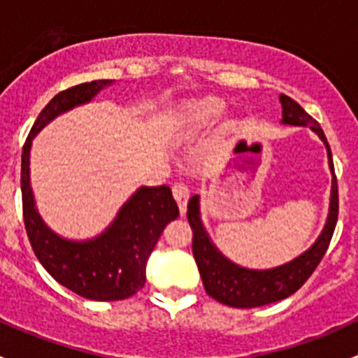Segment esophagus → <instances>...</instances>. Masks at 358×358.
<instances>
[{"label": "esophagus", "mask_w": 358, "mask_h": 358, "mask_svg": "<svg viewBox=\"0 0 358 358\" xmlns=\"http://www.w3.org/2000/svg\"><path fill=\"white\" fill-rule=\"evenodd\" d=\"M173 197L178 202L180 213L183 215V213L187 211V202H189L190 197L189 187H187L185 183H175V185H173Z\"/></svg>", "instance_id": "obj_1"}]
</instances>
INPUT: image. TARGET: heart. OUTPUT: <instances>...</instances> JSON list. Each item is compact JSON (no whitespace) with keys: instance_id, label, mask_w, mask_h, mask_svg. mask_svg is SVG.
Segmentation results:
<instances>
[{"instance_id":"b5f03b06","label":"heart","mask_w":358,"mask_h":358,"mask_svg":"<svg viewBox=\"0 0 358 358\" xmlns=\"http://www.w3.org/2000/svg\"><path fill=\"white\" fill-rule=\"evenodd\" d=\"M227 106L218 96H202L187 102L178 112L180 135H194L218 121Z\"/></svg>"}]
</instances>
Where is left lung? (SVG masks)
<instances>
[{
    "label": "left lung",
    "mask_w": 358,
    "mask_h": 358,
    "mask_svg": "<svg viewBox=\"0 0 358 358\" xmlns=\"http://www.w3.org/2000/svg\"><path fill=\"white\" fill-rule=\"evenodd\" d=\"M279 100L282 106V119H280L282 124L306 126L326 145L327 162H329L331 175H333L329 213H327L322 232L306 251H303L301 255L284 265L256 270L237 265L215 246L201 218V196L196 194L190 197L189 204H187V218H189L194 232L192 252L204 289L216 301L236 306V308H255V306L270 305V303L280 301L298 291L326 255L336 222H338V183H336L333 154H331L326 135L319 122L312 115L306 114L299 103H296L287 95H279Z\"/></svg>",
    "instance_id": "left-lung-1"
}]
</instances>
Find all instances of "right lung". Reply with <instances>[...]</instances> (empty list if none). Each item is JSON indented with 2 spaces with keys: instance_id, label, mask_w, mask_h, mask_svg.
<instances>
[{
  "instance_id": "1",
  "label": "right lung",
  "mask_w": 358,
  "mask_h": 358,
  "mask_svg": "<svg viewBox=\"0 0 358 358\" xmlns=\"http://www.w3.org/2000/svg\"><path fill=\"white\" fill-rule=\"evenodd\" d=\"M112 85L114 79H96L53 96L39 112L25 140L20 169L25 230L39 263L57 282L93 301H117L142 289L150 252L164 227L180 215L168 185L138 187L119 208L110 225L92 239H66L39 215L29 168L32 140L60 114L90 103Z\"/></svg>"
}]
</instances>
